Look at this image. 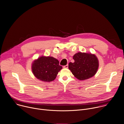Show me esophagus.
<instances>
[{
    "label": "esophagus",
    "instance_id": "34e87169",
    "mask_svg": "<svg viewBox=\"0 0 124 124\" xmlns=\"http://www.w3.org/2000/svg\"><path fill=\"white\" fill-rule=\"evenodd\" d=\"M68 67V65L67 64V65H66L63 66V68H67Z\"/></svg>",
    "mask_w": 124,
    "mask_h": 124
}]
</instances>
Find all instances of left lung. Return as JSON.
<instances>
[{
	"instance_id": "8db88e82",
	"label": "left lung",
	"mask_w": 124,
	"mask_h": 124,
	"mask_svg": "<svg viewBox=\"0 0 124 124\" xmlns=\"http://www.w3.org/2000/svg\"><path fill=\"white\" fill-rule=\"evenodd\" d=\"M73 63L69 62L68 68L74 77L83 81L93 77L99 68L97 56L90 53L78 52L73 57Z\"/></svg>"
}]
</instances>
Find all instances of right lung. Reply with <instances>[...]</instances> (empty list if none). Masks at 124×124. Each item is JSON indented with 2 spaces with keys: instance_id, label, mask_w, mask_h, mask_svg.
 Masks as SVG:
<instances>
[{
  "instance_id": "add662e5",
  "label": "right lung",
  "mask_w": 124,
  "mask_h": 124,
  "mask_svg": "<svg viewBox=\"0 0 124 124\" xmlns=\"http://www.w3.org/2000/svg\"><path fill=\"white\" fill-rule=\"evenodd\" d=\"M32 71L35 77L44 82L54 81L62 69L59 61L53 57L41 56L32 63Z\"/></svg>"
}]
</instances>
